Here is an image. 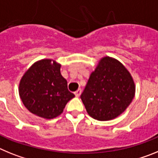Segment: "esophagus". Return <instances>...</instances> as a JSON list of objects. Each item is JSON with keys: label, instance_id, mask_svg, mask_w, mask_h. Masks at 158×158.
Returning a JSON list of instances; mask_svg holds the SVG:
<instances>
[{"label": "esophagus", "instance_id": "obj_1", "mask_svg": "<svg viewBox=\"0 0 158 158\" xmlns=\"http://www.w3.org/2000/svg\"><path fill=\"white\" fill-rule=\"evenodd\" d=\"M81 92H82L81 89H78L77 90V91L74 93L75 96H76L77 97H79V96H81Z\"/></svg>", "mask_w": 158, "mask_h": 158}]
</instances>
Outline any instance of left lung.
Wrapping results in <instances>:
<instances>
[{
	"label": "left lung",
	"mask_w": 158,
	"mask_h": 158,
	"mask_svg": "<svg viewBox=\"0 0 158 158\" xmlns=\"http://www.w3.org/2000/svg\"><path fill=\"white\" fill-rule=\"evenodd\" d=\"M135 95L131 73L118 60L105 56L91 73L81 98L92 118L108 121L123 113Z\"/></svg>",
	"instance_id": "left-lung-1"
}]
</instances>
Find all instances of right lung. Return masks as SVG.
<instances>
[{
	"label": "right lung",
	"instance_id": "add662e5",
	"mask_svg": "<svg viewBox=\"0 0 158 158\" xmlns=\"http://www.w3.org/2000/svg\"><path fill=\"white\" fill-rule=\"evenodd\" d=\"M61 64L50 58L32 64L19 81V95L32 114L47 119L56 118L75 96L62 76Z\"/></svg>",
	"mask_w": 158,
	"mask_h": 158
}]
</instances>
